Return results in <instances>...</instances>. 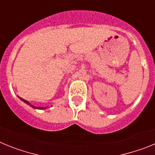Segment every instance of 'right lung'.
<instances>
[{"label":"right lung","mask_w":155,"mask_h":155,"mask_svg":"<svg viewBox=\"0 0 155 155\" xmlns=\"http://www.w3.org/2000/svg\"><path fill=\"white\" fill-rule=\"evenodd\" d=\"M21 98V100H22L23 102H25V103H26L27 105H29L30 106H31V108H33V109H46V108H47V107H37V106H34V105H31V104L29 103V102H28V101H27V100H25L24 98Z\"/></svg>","instance_id":"1"}]
</instances>
